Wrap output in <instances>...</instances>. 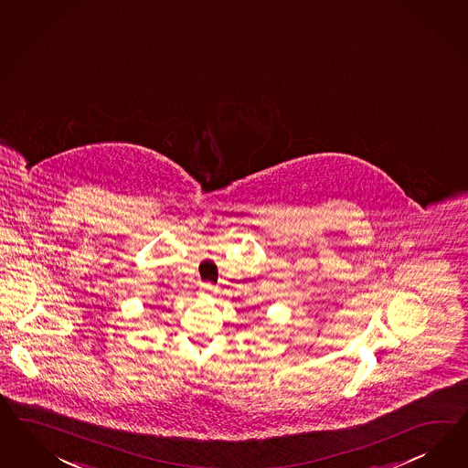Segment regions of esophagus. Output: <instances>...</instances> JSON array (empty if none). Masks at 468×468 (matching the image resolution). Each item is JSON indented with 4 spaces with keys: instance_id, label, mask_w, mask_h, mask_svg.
Masks as SVG:
<instances>
[{
    "instance_id": "obj_1",
    "label": "esophagus",
    "mask_w": 468,
    "mask_h": 468,
    "mask_svg": "<svg viewBox=\"0 0 468 468\" xmlns=\"http://www.w3.org/2000/svg\"><path fill=\"white\" fill-rule=\"evenodd\" d=\"M201 289H203V292H212L214 291V283H210V282H207V283H203L201 285Z\"/></svg>"
}]
</instances>
